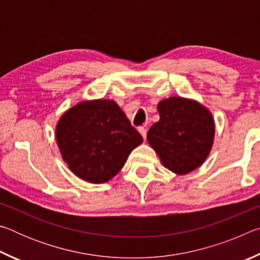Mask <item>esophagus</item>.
<instances>
[{"label":"esophagus","instance_id":"34e87169","mask_svg":"<svg viewBox=\"0 0 260 260\" xmlns=\"http://www.w3.org/2000/svg\"><path fill=\"white\" fill-rule=\"evenodd\" d=\"M139 132H140V134L142 135V138L146 140L147 139V129L144 128V127H139Z\"/></svg>","mask_w":260,"mask_h":260}]
</instances>
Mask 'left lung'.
<instances>
[{
	"instance_id": "1",
	"label": "left lung",
	"mask_w": 260,
	"mask_h": 260,
	"mask_svg": "<svg viewBox=\"0 0 260 260\" xmlns=\"http://www.w3.org/2000/svg\"><path fill=\"white\" fill-rule=\"evenodd\" d=\"M159 120L148 131L147 140L166 169L178 175L200 167L214 140V120L197 101L172 96L157 105Z\"/></svg>"
}]
</instances>
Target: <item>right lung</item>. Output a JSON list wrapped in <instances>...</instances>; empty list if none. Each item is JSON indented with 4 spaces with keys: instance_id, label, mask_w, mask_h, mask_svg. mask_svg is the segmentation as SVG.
I'll return each instance as SVG.
<instances>
[{
    "instance_id": "right-lung-1",
    "label": "right lung",
    "mask_w": 260,
    "mask_h": 260,
    "mask_svg": "<svg viewBox=\"0 0 260 260\" xmlns=\"http://www.w3.org/2000/svg\"><path fill=\"white\" fill-rule=\"evenodd\" d=\"M56 141L78 178L104 183L118 174L143 139L114 101L94 100L78 103L59 118Z\"/></svg>"
}]
</instances>
